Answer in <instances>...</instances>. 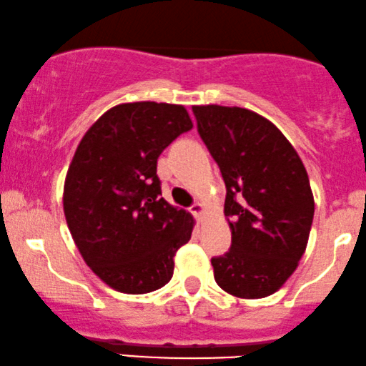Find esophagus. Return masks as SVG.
<instances>
[{"mask_svg": "<svg viewBox=\"0 0 366 366\" xmlns=\"http://www.w3.org/2000/svg\"><path fill=\"white\" fill-rule=\"evenodd\" d=\"M190 212H192L195 217L200 219L202 214H204V205H202V204H193L192 207H190Z\"/></svg>", "mask_w": 366, "mask_h": 366, "instance_id": "esophagus-1", "label": "esophagus"}]
</instances>
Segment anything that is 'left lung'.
I'll use <instances>...</instances> for the list:
<instances>
[{
    "label": "left lung",
    "instance_id": "8db88e82",
    "mask_svg": "<svg viewBox=\"0 0 366 366\" xmlns=\"http://www.w3.org/2000/svg\"><path fill=\"white\" fill-rule=\"evenodd\" d=\"M197 130L226 184L231 248L212 257L216 282L238 298H265L307 248L315 212L302 159L269 119L243 107L193 106Z\"/></svg>",
    "mask_w": 366,
    "mask_h": 366
}]
</instances>
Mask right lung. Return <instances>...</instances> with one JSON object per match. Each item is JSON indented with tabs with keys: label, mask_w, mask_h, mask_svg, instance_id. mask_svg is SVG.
<instances>
[{
	"label": "right lung",
	"mask_w": 366,
	"mask_h": 366,
	"mask_svg": "<svg viewBox=\"0 0 366 366\" xmlns=\"http://www.w3.org/2000/svg\"><path fill=\"white\" fill-rule=\"evenodd\" d=\"M192 119L183 106L130 102L106 111L76 147L64 182L68 229L113 290L144 295L173 277L193 217L161 197L157 157Z\"/></svg>",
	"instance_id": "1"
}]
</instances>
